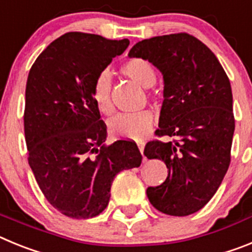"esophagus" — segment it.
I'll return each mask as SVG.
<instances>
[{
	"label": "esophagus",
	"mask_w": 252,
	"mask_h": 252,
	"mask_svg": "<svg viewBox=\"0 0 252 252\" xmlns=\"http://www.w3.org/2000/svg\"><path fill=\"white\" fill-rule=\"evenodd\" d=\"M136 144H137V148H139V150H140V153H144V148H145V142L144 141H141V140H139V141H136Z\"/></svg>",
	"instance_id": "1"
}]
</instances>
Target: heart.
<instances>
[{
	"label": "heart",
	"instance_id": "heart-1",
	"mask_svg": "<svg viewBox=\"0 0 252 252\" xmlns=\"http://www.w3.org/2000/svg\"><path fill=\"white\" fill-rule=\"evenodd\" d=\"M121 72L144 88H150L157 82V73L150 62L141 58H133L122 65ZM93 101L104 115L113 112L111 99V74L107 70L97 77L93 84ZM154 115L151 111L142 110L137 112L119 113L108 124L110 132L120 139L139 140L145 136L151 128Z\"/></svg>",
	"mask_w": 252,
	"mask_h": 252
}]
</instances>
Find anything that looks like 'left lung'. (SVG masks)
<instances>
[{
	"label": "left lung",
	"instance_id": "1",
	"mask_svg": "<svg viewBox=\"0 0 252 252\" xmlns=\"http://www.w3.org/2000/svg\"><path fill=\"white\" fill-rule=\"evenodd\" d=\"M128 57L149 60L162 74L157 135L177 137L146 144L145 157L168 168L164 183L146 189L149 201L165 215H192L215 195L230 165L235 119L228 77L212 51L184 32L139 41Z\"/></svg>",
	"mask_w": 252,
	"mask_h": 252
}]
</instances>
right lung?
<instances>
[{
    "mask_svg": "<svg viewBox=\"0 0 252 252\" xmlns=\"http://www.w3.org/2000/svg\"><path fill=\"white\" fill-rule=\"evenodd\" d=\"M128 44L68 32L29 72L24 115L29 165L49 203L70 218L103 212L116 175L141 164L135 142L104 145L107 126L92 94L97 77Z\"/></svg>",
    "mask_w": 252,
    "mask_h": 252,
    "instance_id": "right-lung-1",
    "label": "right lung"
}]
</instances>
